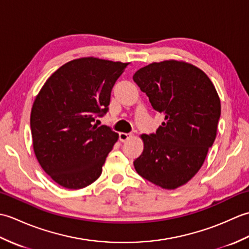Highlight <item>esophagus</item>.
I'll list each match as a JSON object with an SVG mask.
<instances>
[{"instance_id":"esophagus-1","label":"esophagus","mask_w":249,"mask_h":249,"mask_svg":"<svg viewBox=\"0 0 249 249\" xmlns=\"http://www.w3.org/2000/svg\"><path fill=\"white\" fill-rule=\"evenodd\" d=\"M131 137L130 134H126V133H120L119 134V139L121 142H125L127 141L129 138Z\"/></svg>"}]
</instances>
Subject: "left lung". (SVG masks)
<instances>
[{"label": "left lung", "instance_id": "8db88e82", "mask_svg": "<svg viewBox=\"0 0 249 249\" xmlns=\"http://www.w3.org/2000/svg\"><path fill=\"white\" fill-rule=\"evenodd\" d=\"M133 79L165 115L156 133L141 136L144 149L134 161L136 171L165 189L182 186L199 171L214 143L218 94L198 67L174 60L142 67Z\"/></svg>", "mask_w": 249, "mask_h": 249}]
</instances>
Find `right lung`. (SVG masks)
<instances>
[{
    "label": "right lung",
    "instance_id": "obj_1",
    "mask_svg": "<svg viewBox=\"0 0 249 249\" xmlns=\"http://www.w3.org/2000/svg\"><path fill=\"white\" fill-rule=\"evenodd\" d=\"M128 63L81 57L46 81L31 111L37 160L55 183L80 189L100 177L118 134L97 116L108 112L111 91Z\"/></svg>",
    "mask_w": 249,
    "mask_h": 249
}]
</instances>
